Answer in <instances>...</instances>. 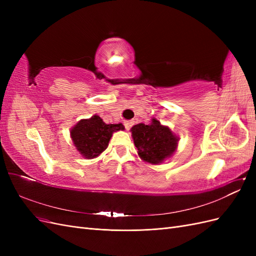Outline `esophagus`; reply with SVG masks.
Masks as SVG:
<instances>
[{
    "mask_svg": "<svg viewBox=\"0 0 256 256\" xmlns=\"http://www.w3.org/2000/svg\"><path fill=\"white\" fill-rule=\"evenodd\" d=\"M134 124V120H125V122H124V125H125V128L127 130H129L131 127H132Z\"/></svg>",
    "mask_w": 256,
    "mask_h": 256,
    "instance_id": "1",
    "label": "esophagus"
}]
</instances>
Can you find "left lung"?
<instances>
[{"instance_id": "left-lung-1", "label": "left lung", "mask_w": 256, "mask_h": 256, "mask_svg": "<svg viewBox=\"0 0 256 256\" xmlns=\"http://www.w3.org/2000/svg\"><path fill=\"white\" fill-rule=\"evenodd\" d=\"M138 154L150 164H160L176 152L180 136L171 128L152 118L148 125L138 124L130 129Z\"/></svg>"}]
</instances>
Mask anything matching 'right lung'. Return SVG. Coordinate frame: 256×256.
<instances>
[{
	"instance_id": "add662e5",
	"label": "right lung",
	"mask_w": 256,
	"mask_h": 256,
	"mask_svg": "<svg viewBox=\"0 0 256 256\" xmlns=\"http://www.w3.org/2000/svg\"><path fill=\"white\" fill-rule=\"evenodd\" d=\"M125 127L120 124H106L97 114L81 120L70 129V138L76 150L85 159H94L106 150L112 134Z\"/></svg>"
}]
</instances>
